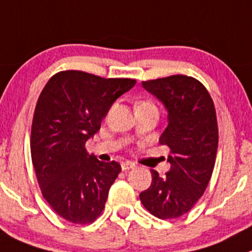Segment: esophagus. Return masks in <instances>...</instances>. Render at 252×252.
<instances>
[{"instance_id":"esophagus-1","label":"esophagus","mask_w":252,"mask_h":252,"mask_svg":"<svg viewBox=\"0 0 252 252\" xmlns=\"http://www.w3.org/2000/svg\"><path fill=\"white\" fill-rule=\"evenodd\" d=\"M135 167V165H134L133 162H130V161H126V162L122 163V170L123 171H128V170H131V168Z\"/></svg>"}]
</instances>
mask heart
<instances>
[{"mask_svg": "<svg viewBox=\"0 0 252 252\" xmlns=\"http://www.w3.org/2000/svg\"><path fill=\"white\" fill-rule=\"evenodd\" d=\"M145 104H151V103H150V102H146V101H140V102H138V103L135 104V108H136V107L145 106Z\"/></svg>", "mask_w": 252, "mask_h": 252, "instance_id": "heart-1", "label": "heart"}]
</instances>
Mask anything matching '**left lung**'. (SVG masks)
Segmentation results:
<instances>
[{
  "label": "left lung",
  "mask_w": 252,
  "mask_h": 252,
  "mask_svg": "<svg viewBox=\"0 0 252 252\" xmlns=\"http://www.w3.org/2000/svg\"><path fill=\"white\" fill-rule=\"evenodd\" d=\"M143 87L167 109L158 143L170 148L171 168L165 176L151 170L150 187L139 197L153 216L180 218L198 202L213 172L218 149L213 99L198 80L185 75L143 81Z\"/></svg>",
  "instance_id": "left-lung-1"
}]
</instances>
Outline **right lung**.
Segmentation results:
<instances>
[{"label":"right lung","instance_id":"obj_1","mask_svg":"<svg viewBox=\"0 0 252 252\" xmlns=\"http://www.w3.org/2000/svg\"><path fill=\"white\" fill-rule=\"evenodd\" d=\"M135 84L66 70L41 91L32 123V162L43 197L65 220L90 224L101 216L122 167L89 155L85 145L114 101Z\"/></svg>","mask_w":252,"mask_h":252}]
</instances>
